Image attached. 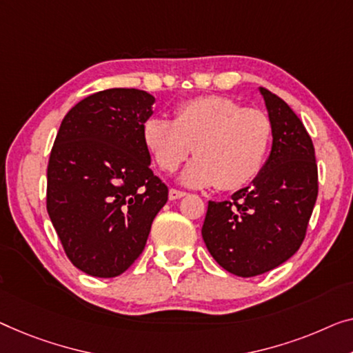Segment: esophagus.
Here are the masks:
<instances>
[{"instance_id":"obj_1","label":"esophagus","mask_w":353,"mask_h":353,"mask_svg":"<svg viewBox=\"0 0 353 353\" xmlns=\"http://www.w3.org/2000/svg\"><path fill=\"white\" fill-rule=\"evenodd\" d=\"M185 192H181V190H176V188H171L170 190V199L171 201H176V199H181L185 196Z\"/></svg>"}]
</instances>
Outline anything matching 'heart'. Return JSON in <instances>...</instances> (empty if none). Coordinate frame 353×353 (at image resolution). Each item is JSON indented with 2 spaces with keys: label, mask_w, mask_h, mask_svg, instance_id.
<instances>
[{
  "label": "heart",
  "mask_w": 353,
  "mask_h": 353,
  "mask_svg": "<svg viewBox=\"0 0 353 353\" xmlns=\"http://www.w3.org/2000/svg\"><path fill=\"white\" fill-rule=\"evenodd\" d=\"M143 141L155 165L176 171L193 152L181 182L220 190H238L260 174L272 141V123L259 109L243 108L234 99L208 94L181 104L174 120L152 117Z\"/></svg>",
  "instance_id": "b5f03b06"
}]
</instances>
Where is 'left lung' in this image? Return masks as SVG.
<instances>
[{"label": "left lung", "mask_w": 353, "mask_h": 353, "mask_svg": "<svg viewBox=\"0 0 353 353\" xmlns=\"http://www.w3.org/2000/svg\"><path fill=\"white\" fill-rule=\"evenodd\" d=\"M272 123V145L252 185L230 201H209L203 239L223 270L254 277L296 254L319 193L311 136L292 108L260 87Z\"/></svg>", "instance_id": "left-lung-1"}]
</instances>
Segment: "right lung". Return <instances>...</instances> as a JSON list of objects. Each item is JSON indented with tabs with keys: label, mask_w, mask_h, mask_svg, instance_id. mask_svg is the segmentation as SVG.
Segmentation results:
<instances>
[{
	"label": "right lung",
	"mask_w": 353,
	"mask_h": 353,
	"mask_svg": "<svg viewBox=\"0 0 353 353\" xmlns=\"http://www.w3.org/2000/svg\"><path fill=\"white\" fill-rule=\"evenodd\" d=\"M155 98L109 88L65 115L47 166V212L68 259L93 277H115L143 254L168 187L143 141Z\"/></svg>",
	"instance_id": "1"
}]
</instances>
